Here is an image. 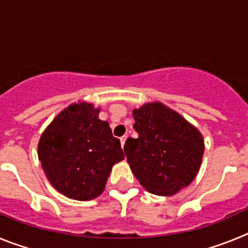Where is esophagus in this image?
<instances>
[{"label": "esophagus", "instance_id": "esophagus-1", "mask_svg": "<svg viewBox=\"0 0 248 248\" xmlns=\"http://www.w3.org/2000/svg\"><path fill=\"white\" fill-rule=\"evenodd\" d=\"M126 135H124V137L120 138V144H122V148H124V144H125V140H126Z\"/></svg>", "mask_w": 248, "mask_h": 248}]
</instances>
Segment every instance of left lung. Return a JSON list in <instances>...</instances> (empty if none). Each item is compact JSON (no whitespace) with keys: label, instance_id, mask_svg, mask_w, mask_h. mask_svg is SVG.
Segmentation results:
<instances>
[{"label":"left lung","instance_id":"obj_1","mask_svg":"<svg viewBox=\"0 0 248 248\" xmlns=\"http://www.w3.org/2000/svg\"><path fill=\"white\" fill-rule=\"evenodd\" d=\"M133 117L138 138H128L124 151L141 186L159 196H172L189 186L205 151L199 129L160 102L134 109Z\"/></svg>","mask_w":248,"mask_h":248}]
</instances>
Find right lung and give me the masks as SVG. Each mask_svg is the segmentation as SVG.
I'll use <instances>...</instances> for the list:
<instances>
[{
    "label": "right lung",
    "mask_w": 248,
    "mask_h": 248,
    "mask_svg": "<svg viewBox=\"0 0 248 248\" xmlns=\"http://www.w3.org/2000/svg\"><path fill=\"white\" fill-rule=\"evenodd\" d=\"M100 108L92 103L68 105L50 122L38 141V159L54 189L73 200L98 198L113 165L124 159L119 139Z\"/></svg>",
    "instance_id": "1"
}]
</instances>
